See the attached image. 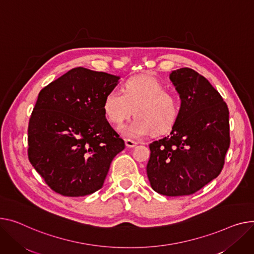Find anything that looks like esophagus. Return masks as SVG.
<instances>
[{
	"label": "esophagus",
	"instance_id": "obj_1",
	"mask_svg": "<svg viewBox=\"0 0 254 254\" xmlns=\"http://www.w3.org/2000/svg\"><path fill=\"white\" fill-rule=\"evenodd\" d=\"M137 144H138L137 142H134V141H132V140H129V139H127V140H126V146L128 147V148H132V147L136 146Z\"/></svg>",
	"mask_w": 254,
	"mask_h": 254
}]
</instances>
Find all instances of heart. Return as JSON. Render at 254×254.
Segmentation results:
<instances>
[{"label":"heart","mask_w":254,"mask_h":254,"mask_svg":"<svg viewBox=\"0 0 254 254\" xmlns=\"http://www.w3.org/2000/svg\"><path fill=\"white\" fill-rule=\"evenodd\" d=\"M133 108L136 115L118 130L125 137L139 139L152 131L158 134L170 129L179 116L181 104L178 96L167 92L160 80L142 74L127 80L124 92L113 88L104 98L103 110L113 124L122 123Z\"/></svg>","instance_id":"obj_1"}]
</instances>
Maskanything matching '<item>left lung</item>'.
Returning <instances> with one entry per match:
<instances>
[{"instance_id": "obj_1", "label": "left lung", "mask_w": 254, "mask_h": 254, "mask_svg": "<svg viewBox=\"0 0 254 254\" xmlns=\"http://www.w3.org/2000/svg\"><path fill=\"white\" fill-rule=\"evenodd\" d=\"M170 78L180 94V113L171 133L149 145L147 176L161 195H192L223 170L230 147L229 109L195 70L184 67Z\"/></svg>"}]
</instances>
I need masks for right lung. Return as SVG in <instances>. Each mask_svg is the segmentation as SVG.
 Masks as SVG:
<instances>
[{"instance_id":"obj_1","label":"right lung","mask_w":254,"mask_h":254,"mask_svg":"<svg viewBox=\"0 0 254 254\" xmlns=\"http://www.w3.org/2000/svg\"><path fill=\"white\" fill-rule=\"evenodd\" d=\"M118 76L75 67L39 94L28 124V159L54 192L66 197L102 188L125 141L106 120L103 102Z\"/></svg>"}]
</instances>
